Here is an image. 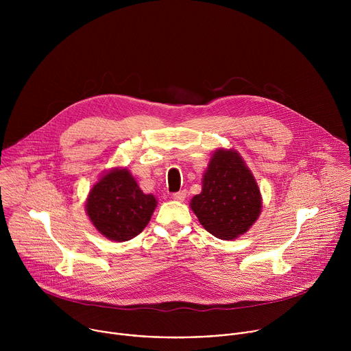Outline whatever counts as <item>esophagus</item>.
<instances>
[{
    "instance_id": "34e87169",
    "label": "esophagus",
    "mask_w": 351,
    "mask_h": 351,
    "mask_svg": "<svg viewBox=\"0 0 351 351\" xmlns=\"http://www.w3.org/2000/svg\"><path fill=\"white\" fill-rule=\"evenodd\" d=\"M172 197L175 199H178V202H183V199L186 198V190H180V191H176L172 194Z\"/></svg>"
}]
</instances>
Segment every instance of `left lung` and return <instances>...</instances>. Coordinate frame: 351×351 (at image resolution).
<instances>
[{"label": "left lung", "instance_id": "left-lung-1", "mask_svg": "<svg viewBox=\"0 0 351 351\" xmlns=\"http://www.w3.org/2000/svg\"><path fill=\"white\" fill-rule=\"evenodd\" d=\"M191 210L207 232L230 240L248 230L261 211L254 176L237 153L219 149L203 179V191L191 199Z\"/></svg>", "mask_w": 351, "mask_h": 351}]
</instances>
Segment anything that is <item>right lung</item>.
Masks as SVG:
<instances>
[{
  "instance_id": "add662e5",
  "label": "right lung",
  "mask_w": 351,
  "mask_h": 351,
  "mask_svg": "<svg viewBox=\"0 0 351 351\" xmlns=\"http://www.w3.org/2000/svg\"><path fill=\"white\" fill-rule=\"evenodd\" d=\"M156 206V197L144 194L129 171L117 169L94 184L86 210L99 233L115 241H126L147 226Z\"/></svg>"
}]
</instances>
